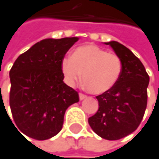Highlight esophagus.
Segmentation results:
<instances>
[{"mask_svg": "<svg viewBox=\"0 0 159 159\" xmlns=\"http://www.w3.org/2000/svg\"><path fill=\"white\" fill-rule=\"evenodd\" d=\"M85 98H86V95H85V94H84V93H79V99L81 101Z\"/></svg>", "mask_w": 159, "mask_h": 159, "instance_id": "1", "label": "esophagus"}]
</instances>
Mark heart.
Here are the masks:
<instances>
[{
  "label": "heart",
  "mask_w": 159,
  "mask_h": 159,
  "mask_svg": "<svg viewBox=\"0 0 159 159\" xmlns=\"http://www.w3.org/2000/svg\"><path fill=\"white\" fill-rule=\"evenodd\" d=\"M61 71L69 85H74L83 77L90 93L102 94L114 87L119 81L122 63L114 53L94 45H84L76 48L71 57L62 60Z\"/></svg>",
  "instance_id": "b5f03b06"
}]
</instances>
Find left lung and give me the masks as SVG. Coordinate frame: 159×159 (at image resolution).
I'll list each match as a JSON object with an SVG mask.
<instances>
[{"label": "left lung", "instance_id": "left-lung-1", "mask_svg": "<svg viewBox=\"0 0 159 159\" xmlns=\"http://www.w3.org/2000/svg\"><path fill=\"white\" fill-rule=\"evenodd\" d=\"M104 44L120 57L122 72L114 87L96 96L99 109L88 122L101 138L117 140L132 133L140 124L147 108L149 76L141 61L125 46L117 41Z\"/></svg>", "mask_w": 159, "mask_h": 159}]
</instances>
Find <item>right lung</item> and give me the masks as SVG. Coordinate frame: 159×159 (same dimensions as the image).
Returning <instances> with one entry per match:
<instances>
[{"mask_svg": "<svg viewBox=\"0 0 159 159\" xmlns=\"http://www.w3.org/2000/svg\"><path fill=\"white\" fill-rule=\"evenodd\" d=\"M78 39H43L14 62L10 71V106L16 126L26 136L38 140L56 136L66 109L79 102L78 93L63 82L61 71L65 55Z\"/></svg>", "mask_w": 159, "mask_h": 159, "instance_id": "right-lung-1", "label": "right lung"}]
</instances>
